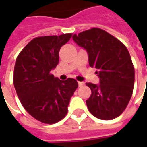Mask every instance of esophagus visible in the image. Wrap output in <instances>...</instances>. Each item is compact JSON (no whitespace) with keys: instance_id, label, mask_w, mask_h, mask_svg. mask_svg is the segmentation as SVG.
<instances>
[{"instance_id":"34e87169","label":"esophagus","mask_w":147,"mask_h":147,"mask_svg":"<svg viewBox=\"0 0 147 147\" xmlns=\"http://www.w3.org/2000/svg\"><path fill=\"white\" fill-rule=\"evenodd\" d=\"M78 84H79V86H83V85H84V83L83 82H78Z\"/></svg>"}]
</instances>
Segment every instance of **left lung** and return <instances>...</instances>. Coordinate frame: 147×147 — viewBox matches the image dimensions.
Returning a JSON list of instances; mask_svg holds the SVG:
<instances>
[{
  "label": "left lung",
  "mask_w": 147,
  "mask_h": 147,
  "mask_svg": "<svg viewBox=\"0 0 147 147\" xmlns=\"http://www.w3.org/2000/svg\"><path fill=\"white\" fill-rule=\"evenodd\" d=\"M73 40L88 53L89 65L97 68L100 83H86L91 95L86 100L93 116L104 120L119 117L131 98L135 83V68L125 45L105 30L91 28Z\"/></svg>",
  "instance_id": "obj_1"
}]
</instances>
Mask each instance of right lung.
I'll return each instance as SVG.
<instances>
[{"label": "right lung", "instance_id": "add662e5", "mask_svg": "<svg viewBox=\"0 0 147 147\" xmlns=\"http://www.w3.org/2000/svg\"><path fill=\"white\" fill-rule=\"evenodd\" d=\"M72 34L37 37L18 55L13 84L19 99L30 116L53 124L67 113L71 97L78 87L76 80L62 81L50 73L59 63V51Z\"/></svg>", "mask_w": 147, "mask_h": 147}]
</instances>
